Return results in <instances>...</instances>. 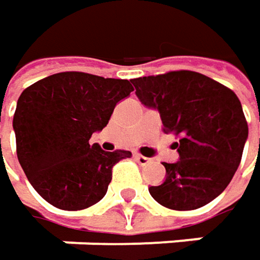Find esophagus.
Segmentation results:
<instances>
[{
  "instance_id": "1",
  "label": "esophagus",
  "mask_w": 260,
  "mask_h": 260,
  "mask_svg": "<svg viewBox=\"0 0 260 260\" xmlns=\"http://www.w3.org/2000/svg\"><path fill=\"white\" fill-rule=\"evenodd\" d=\"M134 159H135L140 165H146V164H149V162H150V159H149V157H146V156H143V154H140V153H134Z\"/></svg>"
}]
</instances>
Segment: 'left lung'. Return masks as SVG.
<instances>
[{
	"mask_svg": "<svg viewBox=\"0 0 260 260\" xmlns=\"http://www.w3.org/2000/svg\"><path fill=\"white\" fill-rule=\"evenodd\" d=\"M137 96L159 111L164 132L174 134L180 160L164 162L167 178L149 187L160 205L189 211L217 198L231 183L248 135L238 96L201 73L180 70L132 79Z\"/></svg>",
	"mask_w": 260,
	"mask_h": 260,
	"instance_id": "1",
	"label": "left lung"
}]
</instances>
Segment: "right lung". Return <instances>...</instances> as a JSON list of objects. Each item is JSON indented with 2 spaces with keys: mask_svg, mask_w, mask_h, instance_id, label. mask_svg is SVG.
I'll return each instance as SVG.
<instances>
[{
  "mask_svg": "<svg viewBox=\"0 0 260 260\" xmlns=\"http://www.w3.org/2000/svg\"><path fill=\"white\" fill-rule=\"evenodd\" d=\"M129 80L65 71L26 87L13 117L17 159L37 193L53 207L77 211L100 202L113 167L129 150L104 152L89 140L107 126Z\"/></svg>",
  "mask_w": 260,
  "mask_h": 260,
  "instance_id": "right-lung-1",
  "label": "right lung"
}]
</instances>
